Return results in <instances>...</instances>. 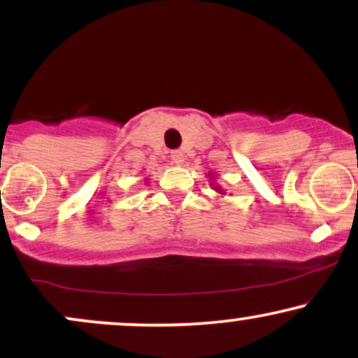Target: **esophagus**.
I'll return each mask as SVG.
<instances>
[{"instance_id": "obj_1", "label": "esophagus", "mask_w": 358, "mask_h": 358, "mask_svg": "<svg viewBox=\"0 0 358 358\" xmlns=\"http://www.w3.org/2000/svg\"><path fill=\"white\" fill-rule=\"evenodd\" d=\"M171 162H173L175 165H182L185 162V155L182 151H171Z\"/></svg>"}]
</instances>
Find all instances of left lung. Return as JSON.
Listing matches in <instances>:
<instances>
[{
    "mask_svg": "<svg viewBox=\"0 0 358 358\" xmlns=\"http://www.w3.org/2000/svg\"><path fill=\"white\" fill-rule=\"evenodd\" d=\"M210 178H213V176H212V175H210ZM212 187H213V188H215V190H217V192H219V193H222V195H224V190H220V187H217V185H213V183H212Z\"/></svg>",
    "mask_w": 358,
    "mask_h": 358,
    "instance_id": "obj_1",
    "label": "left lung"
}]
</instances>
